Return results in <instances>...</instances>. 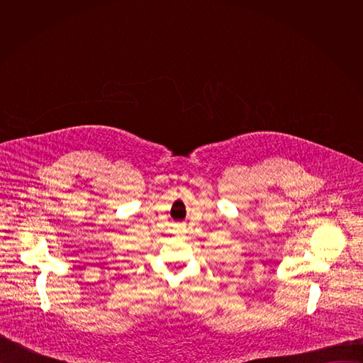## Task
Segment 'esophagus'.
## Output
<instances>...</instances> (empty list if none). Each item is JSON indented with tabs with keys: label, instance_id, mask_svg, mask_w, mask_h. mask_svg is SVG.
I'll list each match as a JSON object with an SVG mask.
<instances>
[{
	"label": "esophagus",
	"instance_id": "34e87169",
	"mask_svg": "<svg viewBox=\"0 0 363 363\" xmlns=\"http://www.w3.org/2000/svg\"><path fill=\"white\" fill-rule=\"evenodd\" d=\"M185 233H186V231H185V230H184V228H178V230H177V231H175V234H177V235H178V237H182V235H184V234H185Z\"/></svg>",
	"mask_w": 363,
	"mask_h": 363
}]
</instances>
